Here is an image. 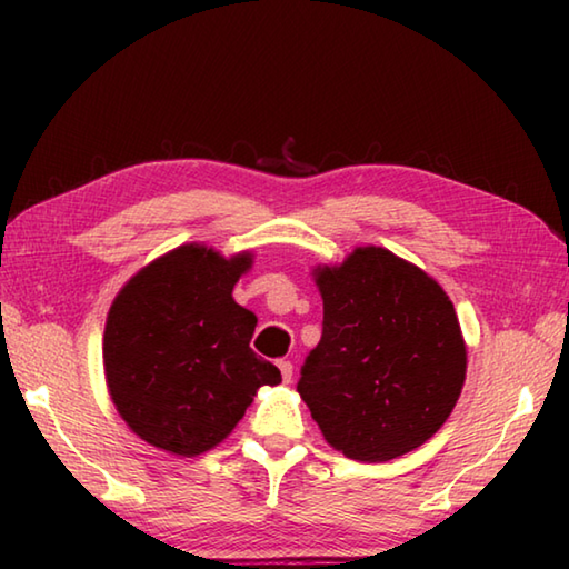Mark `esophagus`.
I'll list each match as a JSON object with an SVG mask.
<instances>
[{
	"mask_svg": "<svg viewBox=\"0 0 569 569\" xmlns=\"http://www.w3.org/2000/svg\"><path fill=\"white\" fill-rule=\"evenodd\" d=\"M278 369H281V377L288 383L293 379V363L291 361H278Z\"/></svg>",
	"mask_w": 569,
	"mask_h": 569,
	"instance_id": "obj_1",
	"label": "esophagus"
}]
</instances>
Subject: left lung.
<instances>
[{"instance_id": "8db88e82", "label": "left lung", "mask_w": 569, "mask_h": 569, "mask_svg": "<svg viewBox=\"0 0 569 569\" xmlns=\"http://www.w3.org/2000/svg\"><path fill=\"white\" fill-rule=\"evenodd\" d=\"M323 333L298 393L323 439L356 461H389L441 429L467 379L455 303L419 266L379 246L316 266Z\"/></svg>"}]
</instances>
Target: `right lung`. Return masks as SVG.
<instances>
[{"label": "right lung", "instance_id": "right-lung-1", "mask_svg": "<svg viewBox=\"0 0 569 569\" xmlns=\"http://www.w3.org/2000/svg\"><path fill=\"white\" fill-rule=\"evenodd\" d=\"M253 250L226 258L186 243L140 268L108 311L102 363L110 399L142 441L198 457L218 447L281 371L250 349L256 313L236 303Z\"/></svg>", "mask_w": 569, "mask_h": 569}]
</instances>
